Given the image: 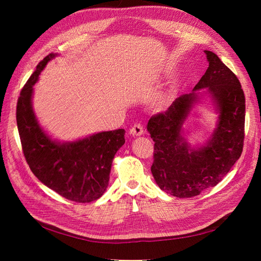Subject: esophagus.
<instances>
[{"label":"esophagus","mask_w":261,"mask_h":261,"mask_svg":"<svg viewBox=\"0 0 261 261\" xmlns=\"http://www.w3.org/2000/svg\"><path fill=\"white\" fill-rule=\"evenodd\" d=\"M129 134L133 136H141L144 134V127L141 124H135L133 127L129 129Z\"/></svg>","instance_id":"obj_1"}]
</instances>
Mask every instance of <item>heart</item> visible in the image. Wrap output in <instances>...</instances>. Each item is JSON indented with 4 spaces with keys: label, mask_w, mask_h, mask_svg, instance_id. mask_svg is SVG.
Listing matches in <instances>:
<instances>
[{
    "label": "heart",
    "mask_w": 261,
    "mask_h": 261,
    "mask_svg": "<svg viewBox=\"0 0 261 261\" xmlns=\"http://www.w3.org/2000/svg\"><path fill=\"white\" fill-rule=\"evenodd\" d=\"M167 103H168V99L167 98H162V99H160L159 101L156 102V108L158 109H162L164 106H167Z\"/></svg>",
    "instance_id": "b5f03b06"
}]
</instances>
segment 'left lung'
I'll return each mask as SVG.
<instances>
[{"instance_id":"1","label":"left lung","mask_w":261,"mask_h":261,"mask_svg":"<svg viewBox=\"0 0 261 261\" xmlns=\"http://www.w3.org/2000/svg\"><path fill=\"white\" fill-rule=\"evenodd\" d=\"M209 67L193 92L181 94L163 113L150 118L147 129L154 141L151 173L162 191L178 198L199 195L216 186L240 159L244 145L245 96L238 77L218 55L204 51ZM206 88L219 113L217 127L203 146L193 148L182 124Z\"/></svg>"}]
</instances>
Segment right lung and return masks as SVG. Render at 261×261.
I'll list each match as a JSON object with an SVG mask.
<instances>
[{"mask_svg": "<svg viewBox=\"0 0 261 261\" xmlns=\"http://www.w3.org/2000/svg\"><path fill=\"white\" fill-rule=\"evenodd\" d=\"M55 57L51 53L39 63L20 91L16 121L23 155L31 172L52 191L76 202L94 201L109 185L114 155L125 143V130L102 132L61 143L40 127L33 109L34 85Z\"/></svg>", "mask_w": 261, "mask_h": 261, "instance_id": "obj_1", "label": "right lung"}]
</instances>
